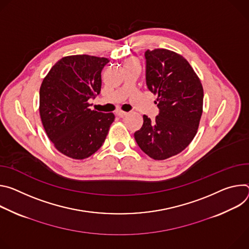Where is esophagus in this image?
I'll use <instances>...</instances> for the list:
<instances>
[{
	"label": "esophagus",
	"instance_id": "esophagus-1",
	"mask_svg": "<svg viewBox=\"0 0 249 249\" xmlns=\"http://www.w3.org/2000/svg\"><path fill=\"white\" fill-rule=\"evenodd\" d=\"M116 115H117L118 117H120V118H124V117L127 115V113L124 112V110H117Z\"/></svg>",
	"mask_w": 249,
	"mask_h": 249
}]
</instances>
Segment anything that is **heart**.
<instances>
[{"label":"heart","instance_id":"obj_1","mask_svg":"<svg viewBox=\"0 0 249 249\" xmlns=\"http://www.w3.org/2000/svg\"><path fill=\"white\" fill-rule=\"evenodd\" d=\"M130 64H137V65H139V61H137L135 58H129L125 61L124 66H127V65H130Z\"/></svg>","mask_w":249,"mask_h":249}]
</instances>
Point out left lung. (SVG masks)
<instances>
[{
    "mask_svg": "<svg viewBox=\"0 0 249 249\" xmlns=\"http://www.w3.org/2000/svg\"><path fill=\"white\" fill-rule=\"evenodd\" d=\"M146 85L157 95L159 114L143 116L134 132L141 149L154 160L182 152L194 139L203 113L204 90L194 69L182 55L164 48L146 50Z\"/></svg>",
    "mask_w": 249,
    "mask_h": 249,
    "instance_id": "obj_1",
    "label": "left lung"
}]
</instances>
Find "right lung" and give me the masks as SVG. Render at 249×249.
I'll list each match as a JSON object with an SVG mask.
<instances>
[{
  "instance_id": "1",
  "label": "right lung",
  "mask_w": 249,
  "mask_h": 249,
  "mask_svg": "<svg viewBox=\"0 0 249 249\" xmlns=\"http://www.w3.org/2000/svg\"><path fill=\"white\" fill-rule=\"evenodd\" d=\"M109 60L87 54L55 63L39 90V114L48 139L59 152L85 159L104 143L113 113L92 110L88 103L101 92L102 70Z\"/></svg>"
}]
</instances>
